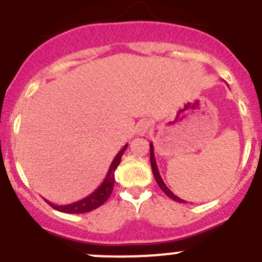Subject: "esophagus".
<instances>
[{
    "label": "esophagus",
    "mask_w": 262,
    "mask_h": 262,
    "mask_svg": "<svg viewBox=\"0 0 262 262\" xmlns=\"http://www.w3.org/2000/svg\"><path fill=\"white\" fill-rule=\"evenodd\" d=\"M150 129V121L149 120H141L136 126V132L139 136H146Z\"/></svg>",
    "instance_id": "esophagus-1"
}]
</instances>
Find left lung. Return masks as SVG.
<instances>
[{
  "instance_id": "8db88e82",
  "label": "left lung",
  "mask_w": 262,
  "mask_h": 262,
  "mask_svg": "<svg viewBox=\"0 0 262 262\" xmlns=\"http://www.w3.org/2000/svg\"><path fill=\"white\" fill-rule=\"evenodd\" d=\"M149 147H150V167H152V171H153V176H155L156 179V182L158 184V186L162 189V191L165 192L166 195H167L168 198H171L172 200H175V202L178 203H185V200L180 199L179 196H176L175 194H173L172 191H171L170 189H168L167 186H166V184L163 182L162 178H161L160 175V171H158V167H157V163H156V158H155V148H153V144L149 143Z\"/></svg>"
}]
</instances>
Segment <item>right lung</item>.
I'll use <instances>...</instances> for the list:
<instances>
[{"mask_svg": "<svg viewBox=\"0 0 262 262\" xmlns=\"http://www.w3.org/2000/svg\"><path fill=\"white\" fill-rule=\"evenodd\" d=\"M126 147H128V144H125V146L119 150V153L115 156V158L113 160L112 165H110L109 171H107L104 181L101 182V185H100V186L97 187L94 192H91V194L87 195V196L83 198V199L78 200V202L71 203V204H66V205L53 204V203L48 202L47 199H46V202L48 203L53 209L58 210V212L68 213V214L89 213V212H91V210L99 208L100 205L104 204V203L109 199L110 195H112L113 189H114V184H115L114 172H115L116 167L119 166V163H120L121 156H123V153L125 152Z\"/></svg>", "mask_w": 262, "mask_h": 262, "instance_id": "1", "label": "right lung"}]
</instances>
